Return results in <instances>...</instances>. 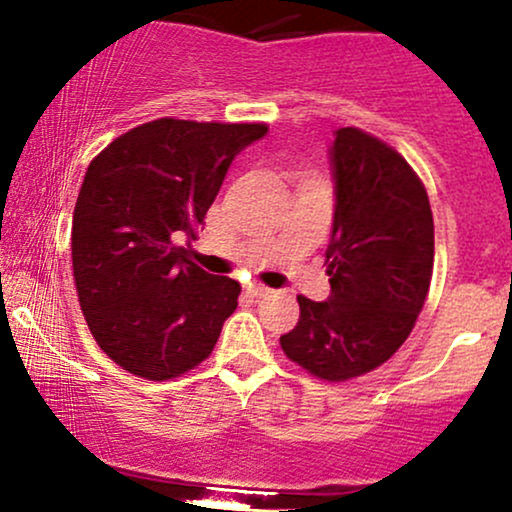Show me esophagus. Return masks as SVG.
<instances>
[{
	"mask_svg": "<svg viewBox=\"0 0 512 512\" xmlns=\"http://www.w3.org/2000/svg\"><path fill=\"white\" fill-rule=\"evenodd\" d=\"M246 290L251 292V295L254 297H271L275 290H271V287H266V285H258V283H251L249 287H246Z\"/></svg>",
	"mask_w": 512,
	"mask_h": 512,
	"instance_id": "34e87169",
	"label": "esophagus"
}]
</instances>
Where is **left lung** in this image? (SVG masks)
<instances>
[{
    "label": "left lung",
    "mask_w": 512,
    "mask_h": 512,
    "mask_svg": "<svg viewBox=\"0 0 512 512\" xmlns=\"http://www.w3.org/2000/svg\"><path fill=\"white\" fill-rule=\"evenodd\" d=\"M329 159L331 295L297 297L300 321L280 346L319 380L343 382L387 363L409 338L428 295L435 237L426 188L396 149L341 128Z\"/></svg>",
    "instance_id": "left-lung-1"
}]
</instances>
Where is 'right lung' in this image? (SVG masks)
<instances>
[{
    "instance_id": "right-lung-1",
    "label": "right lung",
    "mask_w": 512,
    "mask_h": 512,
    "mask_svg": "<svg viewBox=\"0 0 512 512\" xmlns=\"http://www.w3.org/2000/svg\"><path fill=\"white\" fill-rule=\"evenodd\" d=\"M263 123L159 118L116 137L86 169L72 268L91 336L113 363L162 382L203 363L241 285L188 258L234 157Z\"/></svg>"
}]
</instances>
